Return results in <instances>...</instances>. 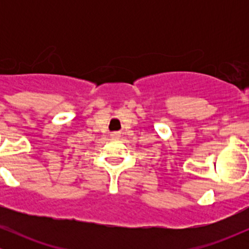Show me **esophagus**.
I'll return each instance as SVG.
<instances>
[{
	"instance_id": "obj_1",
	"label": "esophagus",
	"mask_w": 249,
	"mask_h": 249,
	"mask_svg": "<svg viewBox=\"0 0 249 249\" xmlns=\"http://www.w3.org/2000/svg\"><path fill=\"white\" fill-rule=\"evenodd\" d=\"M111 136H112L113 138H118V137H119V132H113L112 134H111Z\"/></svg>"
}]
</instances>
